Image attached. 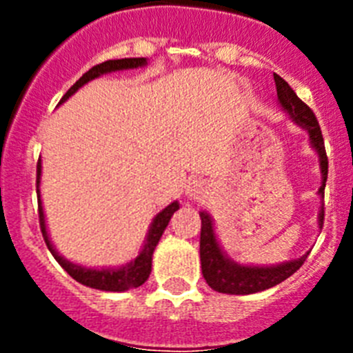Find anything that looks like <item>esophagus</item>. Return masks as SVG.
I'll return each mask as SVG.
<instances>
[{
	"label": "esophagus",
	"instance_id": "esophagus-1",
	"mask_svg": "<svg viewBox=\"0 0 353 353\" xmlns=\"http://www.w3.org/2000/svg\"><path fill=\"white\" fill-rule=\"evenodd\" d=\"M189 194H191L192 198H201V196L205 194V189L201 185H198V183H196L194 187H191V191H189Z\"/></svg>",
	"mask_w": 353,
	"mask_h": 353
}]
</instances>
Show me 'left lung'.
<instances>
[{
	"instance_id": "1",
	"label": "left lung",
	"mask_w": 353,
	"mask_h": 353,
	"mask_svg": "<svg viewBox=\"0 0 353 353\" xmlns=\"http://www.w3.org/2000/svg\"><path fill=\"white\" fill-rule=\"evenodd\" d=\"M274 81H276L277 99L281 102L283 108L288 111L290 117L297 121L302 129L310 132L311 145L320 155V166H322V187H320V196L323 198L325 192V182L327 173H329V159L325 154V145H323L322 129L318 125V120L314 117L313 109L310 105L302 102L297 97V93L293 92L292 86L286 83L283 77L274 74ZM323 215L325 210H320V217L318 223L320 228H323ZM201 235H199V258H201V272H203L205 281L208 283L210 288L221 293H232V295H249V293L263 292L272 286L279 285L285 279H288L292 274L297 272L304 265L307 254H304L299 260L288 261V263L276 265V267H244V265L233 263L228 260L221 251L217 240L214 235V228H212L210 215L201 212Z\"/></svg>"
}]
</instances>
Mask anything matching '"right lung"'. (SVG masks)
I'll list each match as a JSON object with an SVG mask.
<instances>
[{
	"mask_svg": "<svg viewBox=\"0 0 353 353\" xmlns=\"http://www.w3.org/2000/svg\"><path fill=\"white\" fill-rule=\"evenodd\" d=\"M141 65H146L145 58H123V60H108L102 61V63L95 65V67L90 68L86 74H83V77H79V81H76V84H72L70 90L63 95L61 102L67 101L72 93H76L77 88H81L83 84H86L88 81L95 79L101 74H105V72H113V70H123V68H136L141 67ZM40 159L37 162V196H39V221H40V232H42L43 240H46V245H48L49 251L52 252V256L56 258V261L67 270V274L70 277H74L77 283L81 285H86L90 288L97 290H104V292H125V290H132L141 286L143 283L148 279L150 272H152V256H154L155 245L159 244L162 233L166 230L168 223H170L171 215L179 210V203L168 205L161 214L157 215L152 223V228H150L148 239H146L145 245H143L139 256L134 261H130L127 267H121V269L111 270H93V269H84V267H79V265H74L70 261H67L65 258H61L58 252L52 248L51 240H49L48 232H46V221H43V210L42 203H40V191H39V183H40Z\"/></svg>",
	"mask_w": 353,
	"mask_h": 353,
	"instance_id": "obj_1",
	"label": "right lung"
}]
</instances>
